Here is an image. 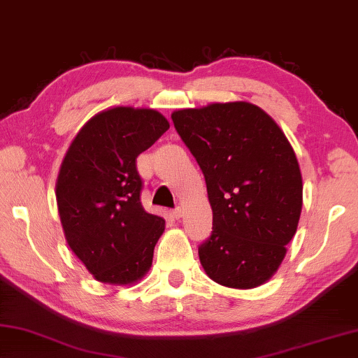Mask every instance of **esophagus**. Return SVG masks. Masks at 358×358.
Wrapping results in <instances>:
<instances>
[{
  "label": "esophagus",
  "instance_id": "esophagus-1",
  "mask_svg": "<svg viewBox=\"0 0 358 358\" xmlns=\"http://www.w3.org/2000/svg\"><path fill=\"white\" fill-rule=\"evenodd\" d=\"M182 215H184V209H182V208H176V209L173 210V217L178 218V220H179V218L182 217Z\"/></svg>",
  "mask_w": 358,
  "mask_h": 358
}]
</instances>
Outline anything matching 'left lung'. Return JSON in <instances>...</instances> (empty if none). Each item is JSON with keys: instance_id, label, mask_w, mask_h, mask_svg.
<instances>
[{"instance_id": "1", "label": "left lung", "mask_w": 358, "mask_h": 358, "mask_svg": "<svg viewBox=\"0 0 358 358\" xmlns=\"http://www.w3.org/2000/svg\"><path fill=\"white\" fill-rule=\"evenodd\" d=\"M208 185L212 234L198 248L215 283L253 289L278 271L303 203L296 152L278 124L250 102L173 111Z\"/></svg>"}]
</instances>
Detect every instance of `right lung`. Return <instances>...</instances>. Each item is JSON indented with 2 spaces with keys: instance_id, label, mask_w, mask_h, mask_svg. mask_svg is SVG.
I'll list each match as a JSON object with an SVG mask.
<instances>
[{
  "instance_id": "right-lung-1",
  "label": "right lung",
  "mask_w": 358,
  "mask_h": 358,
  "mask_svg": "<svg viewBox=\"0 0 358 358\" xmlns=\"http://www.w3.org/2000/svg\"><path fill=\"white\" fill-rule=\"evenodd\" d=\"M169 129L152 108L113 106L94 115L69 146L56 180L66 241L100 283H138L152 266L165 220L140 201L136 157Z\"/></svg>"
}]
</instances>
